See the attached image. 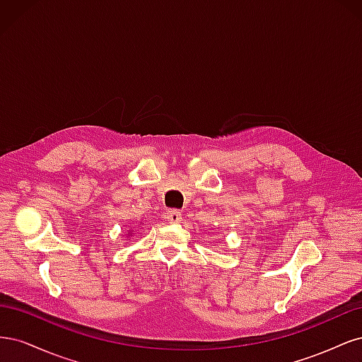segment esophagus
Listing matches in <instances>:
<instances>
[{
	"mask_svg": "<svg viewBox=\"0 0 362 362\" xmlns=\"http://www.w3.org/2000/svg\"><path fill=\"white\" fill-rule=\"evenodd\" d=\"M166 218L169 223H178L181 221V213L178 210H169L166 213Z\"/></svg>",
	"mask_w": 362,
	"mask_h": 362,
	"instance_id": "obj_1",
	"label": "esophagus"
}]
</instances>
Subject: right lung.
<instances>
[{
    "instance_id": "add662e5",
    "label": "right lung",
    "mask_w": 362,
    "mask_h": 362,
    "mask_svg": "<svg viewBox=\"0 0 362 362\" xmlns=\"http://www.w3.org/2000/svg\"><path fill=\"white\" fill-rule=\"evenodd\" d=\"M133 234H134L133 231H131V233H128V235H133ZM128 235H127V237H128Z\"/></svg>"
}]
</instances>
